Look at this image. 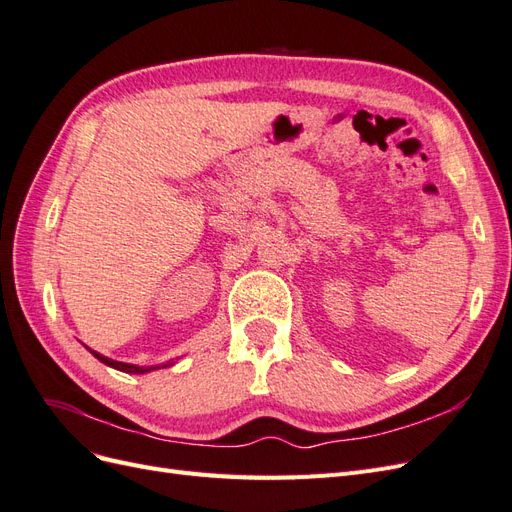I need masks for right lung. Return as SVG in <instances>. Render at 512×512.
I'll list each match as a JSON object with an SVG mask.
<instances>
[{
    "label": "right lung",
    "mask_w": 512,
    "mask_h": 512,
    "mask_svg": "<svg viewBox=\"0 0 512 512\" xmlns=\"http://www.w3.org/2000/svg\"><path fill=\"white\" fill-rule=\"evenodd\" d=\"M91 352H94V350H91ZM94 356H96V359H100L104 365H111L119 371H126V374H145V371L153 369V367H136V365H130V363H119V361H113V359H106V356H102L98 352H94Z\"/></svg>",
    "instance_id": "obj_1"
}]
</instances>
